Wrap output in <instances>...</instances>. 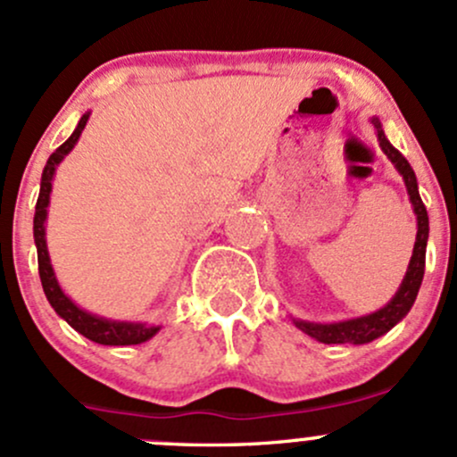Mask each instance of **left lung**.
I'll use <instances>...</instances> for the list:
<instances>
[{"mask_svg":"<svg viewBox=\"0 0 457 457\" xmlns=\"http://www.w3.org/2000/svg\"><path fill=\"white\" fill-rule=\"evenodd\" d=\"M375 132H378V140L382 152L388 155L390 162L395 164L401 178H403L405 188H408L410 204H412L414 214H416V240L412 249V258H410L408 270H405V278L401 282L399 290L395 293V297L390 299L384 308H379L378 312L364 314L358 319H347L338 320V323H312V320H302L293 319L302 332H305L310 338L319 340L325 345H367L370 340L379 338L386 332L395 328L405 314L410 312L416 302V295H419L420 282H423L425 273V249H428V238H429V217L428 210H425L423 199L419 195V184H416V175L410 167L408 160L399 154V149H395L390 145V140L386 138L382 121L378 117L370 119Z\"/></svg>","mask_w":457,"mask_h":457,"instance_id":"1","label":"left lung"}]
</instances>
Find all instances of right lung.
Masks as SVG:
<instances>
[{
    "label": "right lung",
    "mask_w": 457,
    "mask_h": 457,
    "mask_svg": "<svg viewBox=\"0 0 457 457\" xmlns=\"http://www.w3.org/2000/svg\"><path fill=\"white\" fill-rule=\"evenodd\" d=\"M90 112L82 114L78 128L73 129V134L64 140L62 145L49 155L47 164L43 169L41 178V193L37 199V212H34V245H37L38 253V275H41V284L45 290V297L52 303V308L56 310L60 319L67 320L69 325L87 336L88 340L99 345H110V347H125V345H140L145 340L154 338L158 334L160 325H149L143 320H114L99 317V314L87 312V310L79 308L78 303L69 299V295H64V290L60 288L56 273H54L52 260H49L47 252V238H45V220H47V205H49V195H52V182L54 175H56L58 164L62 162L64 155H67L75 147L79 137H82V129L87 125Z\"/></svg>",
    "instance_id": "add662e5"
}]
</instances>
